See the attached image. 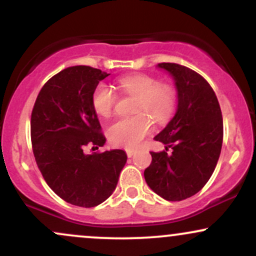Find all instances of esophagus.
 I'll return each instance as SVG.
<instances>
[{"mask_svg":"<svg viewBox=\"0 0 256 256\" xmlns=\"http://www.w3.org/2000/svg\"><path fill=\"white\" fill-rule=\"evenodd\" d=\"M126 154H128V158H132L134 154H136V150H132V149H128V150H126Z\"/></svg>","mask_w":256,"mask_h":256,"instance_id":"obj_1","label":"esophagus"}]
</instances>
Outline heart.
I'll return each instance as SVG.
<instances>
[{
    "mask_svg": "<svg viewBox=\"0 0 256 256\" xmlns=\"http://www.w3.org/2000/svg\"><path fill=\"white\" fill-rule=\"evenodd\" d=\"M119 88L125 92L138 96L134 116H122L114 120L107 130L112 144L122 148H137L143 138L152 130L150 114L158 122L171 118L176 107V91L171 85L158 84L156 78L148 74H130L118 80ZM116 92L107 84H98L92 94V107L98 116H110L116 104ZM140 111H146L140 114Z\"/></svg>",
    "mask_w": 256,
    "mask_h": 256,
    "instance_id": "obj_1",
    "label": "heart"
}]
</instances>
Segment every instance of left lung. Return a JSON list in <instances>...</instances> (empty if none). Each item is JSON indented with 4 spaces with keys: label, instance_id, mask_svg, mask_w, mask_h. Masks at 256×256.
<instances>
[{
    "label": "left lung",
    "instance_id": "8db88e82",
    "mask_svg": "<svg viewBox=\"0 0 256 256\" xmlns=\"http://www.w3.org/2000/svg\"><path fill=\"white\" fill-rule=\"evenodd\" d=\"M177 91V110L154 137L166 150L152 152L144 171L149 188L167 201H182L198 192L218 162L222 144V116L216 94L204 77L188 67L162 62ZM168 148L172 149L167 153Z\"/></svg>",
    "mask_w": 256,
    "mask_h": 256
}]
</instances>
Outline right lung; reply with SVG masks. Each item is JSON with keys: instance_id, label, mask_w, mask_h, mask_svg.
I'll use <instances>...</instances> for the list:
<instances>
[{"instance_id": "1", "label": "right lung", "mask_w": 256, "mask_h": 256, "mask_svg": "<svg viewBox=\"0 0 256 256\" xmlns=\"http://www.w3.org/2000/svg\"><path fill=\"white\" fill-rule=\"evenodd\" d=\"M110 74L89 66L67 67L38 94L31 116L34 155L49 188L68 204L95 207L116 190L128 155L122 149L85 154L104 146L92 94Z\"/></svg>"}]
</instances>
